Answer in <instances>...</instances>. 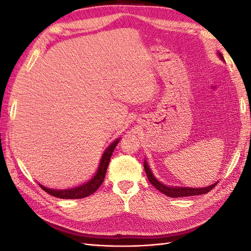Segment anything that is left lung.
I'll return each instance as SVG.
<instances>
[{
  "mask_svg": "<svg viewBox=\"0 0 251 251\" xmlns=\"http://www.w3.org/2000/svg\"><path fill=\"white\" fill-rule=\"evenodd\" d=\"M218 55L221 58V60H224V57L220 52H218ZM144 169L145 172H146V175L148 180L150 183L155 188L158 189L160 192L164 193L165 196H168L170 198H182V197H192V196H200V194H205L209 192L211 189L215 188V186L218 182L211 183L210 186L205 187V188H188V187H170V186H165L162 182H160L158 179H155V177L151 173V170L149 169V166L147 164L146 161L144 162Z\"/></svg>",
  "mask_w": 251,
  "mask_h": 251,
  "instance_id": "8db88e82",
  "label": "left lung"
}]
</instances>
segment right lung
<instances>
[{"mask_svg":"<svg viewBox=\"0 0 251 251\" xmlns=\"http://www.w3.org/2000/svg\"><path fill=\"white\" fill-rule=\"evenodd\" d=\"M119 141H120V138H117V140L111 143L107 147V149L105 150V152L102 155L101 162H100V166H99L97 174L94 175L93 178H91V179L88 182L83 183V185H81V186L75 187V188L65 189V190H54V189H49V188H46V187L40 185L41 188L44 191L49 193L50 196H53V197L59 198V199H82V198L91 196L92 193L96 192L98 189L101 187L102 182L105 178V174H106V170L108 168L110 157H111V154H113V151L115 150L116 146L118 145Z\"/></svg>","mask_w":251,"mask_h":251,"instance_id":"1","label":"right lung"}]
</instances>
